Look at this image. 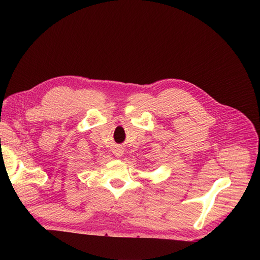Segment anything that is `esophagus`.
I'll return each instance as SVG.
<instances>
[{"instance_id": "34e87169", "label": "esophagus", "mask_w": 260, "mask_h": 260, "mask_svg": "<svg viewBox=\"0 0 260 260\" xmlns=\"http://www.w3.org/2000/svg\"><path fill=\"white\" fill-rule=\"evenodd\" d=\"M115 154L117 155V157H121V154H122V151H121L120 149H117V150H115Z\"/></svg>"}]
</instances>
